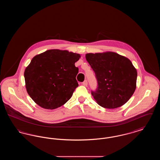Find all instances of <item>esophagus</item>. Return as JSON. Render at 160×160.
I'll use <instances>...</instances> for the list:
<instances>
[{"label":"esophagus","mask_w":160,"mask_h":160,"mask_svg":"<svg viewBox=\"0 0 160 160\" xmlns=\"http://www.w3.org/2000/svg\"><path fill=\"white\" fill-rule=\"evenodd\" d=\"M82 84H83V86H86L88 85V81H87L86 80H84L83 82L82 83Z\"/></svg>","instance_id":"34e87169"}]
</instances>
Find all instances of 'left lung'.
Segmentation results:
<instances>
[{
	"label": "left lung",
	"instance_id": "8db88e82",
	"mask_svg": "<svg viewBox=\"0 0 160 160\" xmlns=\"http://www.w3.org/2000/svg\"><path fill=\"white\" fill-rule=\"evenodd\" d=\"M86 59L97 79L91 93L98 104L106 108L125 104L136 88L137 70L129 59L112 52L87 53Z\"/></svg>",
	"mask_w": 160,
	"mask_h": 160
}]
</instances>
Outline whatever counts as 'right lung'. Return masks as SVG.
I'll return each mask as SVG.
<instances>
[{
    "instance_id": "1",
    "label": "right lung",
    "mask_w": 160,
    "mask_h": 160,
    "mask_svg": "<svg viewBox=\"0 0 160 160\" xmlns=\"http://www.w3.org/2000/svg\"><path fill=\"white\" fill-rule=\"evenodd\" d=\"M80 58L79 54L52 49L32 58L24 76L26 91L36 104L53 110L71 98L78 86L75 63Z\"/></svg>"
}]
</instances>
